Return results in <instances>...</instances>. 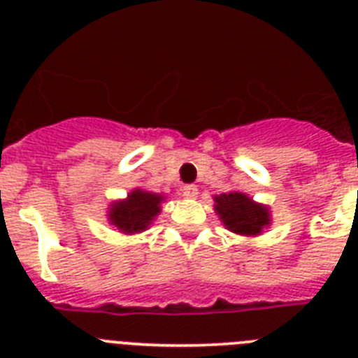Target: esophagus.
Returning <instances> with one entry per match:
<instances>
[{
    "mask_svg": "<svg viewBox=\"0 0 358 358\" xmlns=\"http://www.w3.org/2000/svg\"><path fill=\"white\" fill-rule=\"evenodd\" d=\"M182 195H185L186 199H195L199 195V189L195 185H186L182 186Z\"/></svg>",
    "mask_w": 358,
    "mask_h": 358,
    "instance_id": "34e87169",
    "label": "esophagus"
}]
</instances>
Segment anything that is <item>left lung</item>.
Segmentation results:
<instances>
[{
  "label": "left lung",
  "instance_id": "obj_1",
  "mask_svg": "<svg viewBox=\"0 0 358 358\" xmlns=\"http://www.w3.org/2000/svg\"><path fill=\"white\" fill-rule=\"evenodd\" d=\"M213 202V210L220 218V222L226 229L236 235L258 236L273 224L268 206L256 202L243 192L215 195Z\"/></svg>",
  "mask_w": 358,
  "mask_h": 358
}]
</instances>
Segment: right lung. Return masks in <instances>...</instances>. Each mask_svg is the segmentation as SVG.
Instances as JSON below:
<instances>
[{"mask_svg":"<svg viewBox=\"0 0 358 358\" xmlns=\"http://www.w3.org/2000/svg\"><path fill=\"white\" fill-rule=\"evenodd\" d=\"M163 202L164 195L134 188L125 199L110 202L107 208V218L110 226L120 229L123 235L143 233L161 213Z\"/></svg>","mask_w":358,"mask_h":358,"instance_id":"obj_1","label":"right lung"}]
</instances>
